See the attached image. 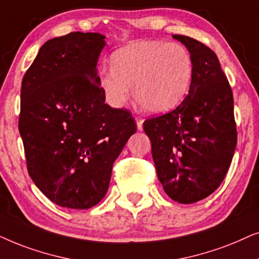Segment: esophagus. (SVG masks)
<instances>
[{
    "instance_id": "obj_1",
    "label": "esophagus",
    "mask_w": 259,
    "mask_h": 259,
    "mask_svg": "<svg viewBox=\"0 0 259 259\" xmlns=\"http://www.w3.org/2000/svg\"><path fill=\"white\" fill-rule=\"evenodd\" d=\"M135 120H136V124H137V129H139L140 132H142V130H143V122H144V119L141 118V117H136Z\"/></svg>"
}]
</instances>
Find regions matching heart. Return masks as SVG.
I'll list each match as a JSON object with an SVG mask.
<instances>
[{
	"instance_id": "obj_1",
	"label": "heart",
	"mask_w": 259,
	"mask_h": 259,
	"mask_svg": "<svg viewBox=\"0 0 259 259\" xmlns=\"http://www.w3.org/2000/svg\"><path fill=\"white\" fill-rule=\"evenodd\" d=\"M111 65L99 71L98 84L112 108L125 105L133 89L146 111H170L184 101L192 84L191 53L177 42L143 40L127 45L113 53Z\"/></svg>"
}]
</instances>
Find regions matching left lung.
I'll return each instance as SVG.
<instances>
[{
	"mask_svg": "<svg viewBox=\"0 0 259 259\" xmlns=\"http://www.w3.org/2000/svg\"><path fill=\"white\" fill-rule=\"evenodd\" d=\"M193 59L187 97L173 111L147 119L157 178L170 199L193 204L219 187L237 144L233 96L214 52L189 36L173 35Z\"/></svg>",
	"mask_w": 259,
	"mask_h": 259,
	"instance_id": "1",
	"label": "left lung"
}]
</instances>
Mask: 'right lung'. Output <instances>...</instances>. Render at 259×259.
I'll use <instances>...</instances> for the list:
<instances>
[{
	"label": "right lung",
	"mask_w": 259,
	"mask_h": 259,
	"mask_svg": "<svg viewBox=\"0 0 259 259\" xmlns=\"http://www.w3.org/2000/svg\"><path fill=\"white\" fill-rule=\"evenodd\" d=\"M99 33L73 32L42 45L23 75L19 119L28 173L61 207L88 209L108 192L113 162L136 133L98 84Z\"/></svg>",
	"instance_id": "1"
}]
</instances>
